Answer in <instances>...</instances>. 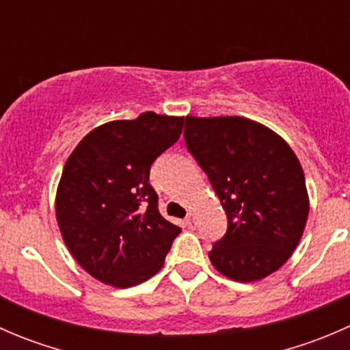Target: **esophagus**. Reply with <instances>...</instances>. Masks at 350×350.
I'll return each instance as SVG.
<instances>
[{
	"label": "esophagus",
	"mask_w": 350,
	"mask_h": 350,
	"mask_svg": "<svg viewBox=\"0 0 350 350\" xmlns=\"http://www.w3.org/2000/svg\"><path fill=\"white\" fill-rule=\"evenodd\" d=\"M185 221H186V227H188V228H195V227H196V224H198L195 215H189V217L186 218Z\"/></svg>",
	"instance_id": "obj_1"
}]
</instances>
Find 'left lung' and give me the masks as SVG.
Here are the masks:
<instances>
[{"label": "left lung", "instance_id": "obj_1", "mask_svg": "<svg viewBox=\"0 0 350 350\" xmlns=\"http://www.w3.org/2000/svg\"><path fill=\"white\" fill-rule=\"evenodd\" d=\"M185 142L208 174L228 228L210 260L228 280L252 283L293 256L310 211L305 172L274 130L245 116H186Z\"/></svg>", "mask_w": 350, "mask_h": 350}]
</instances>
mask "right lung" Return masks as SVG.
Returning <instances> with one entry per match:
<instances>
[{
  "instance_id": "obj_1",
  "label": "right lung",
  "mask_w": 350,
  "mask_h": 350,
  "mask_svg": "<svg viewBox=\"0 0 350 350\" xmlns=\"http://www.w3.org/2000/svg\"><path fill=\"white\" fill-rule=\"evenodd\" d=\"M185 116L140 113L91 130L67 157L55 218L74 259L94 280L132 288L164 266L181 232L159 213L150 165L179 139Z\"/></svg>"
}]
</instances>
